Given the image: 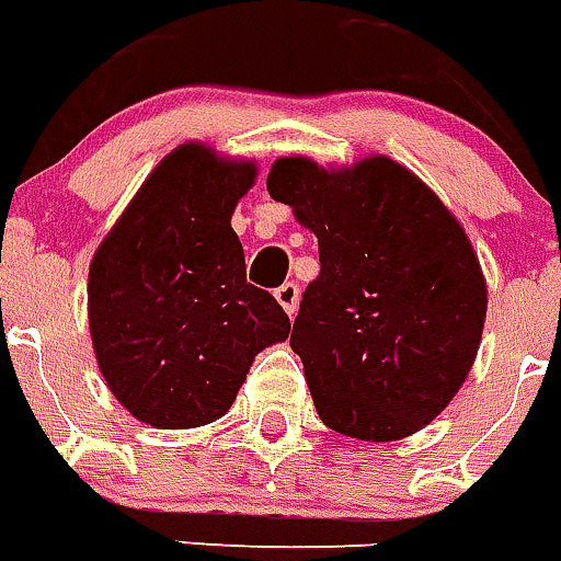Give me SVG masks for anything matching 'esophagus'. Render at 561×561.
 Returning <instances> with one entry per match:
<instances>
[{
  "mask_svg": "<svg viewBox=\"0 0 561 561\" xmlns=\"http://www.w3.org/2000/svg\"><path fill=\"white\" fill-rule=\"evenodd\" d=\"M275 298L289 316H295V312H298V301H301V289H298V284H293V280H286L284 286H277L275 289Z\"/></svg>",
  "mask_w": 561,
  "mask_h": 561,
  "instance_id": "1",
  "label": "esophagus"
}]
</instances>
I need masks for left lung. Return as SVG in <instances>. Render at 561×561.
<instances>
[{
  "mask_svg": "<svg viewBox=\"0 0 561 561\" xmlns=\"http://www.w3.org/2000/svg\"><path fill=\"white\" fill-rule=\"evenodd\" d=\"M272 199L318 237L293 351L318 416L358 440H400L458 393L481 344L486 284L446 205L397 161L324 170L277 159Z\"/></svg>",
  "mask_w": 561,
  "mask_h": 561,
  "instance_id": "8db88e82",
  "label": "left lung"
}]
</instances>
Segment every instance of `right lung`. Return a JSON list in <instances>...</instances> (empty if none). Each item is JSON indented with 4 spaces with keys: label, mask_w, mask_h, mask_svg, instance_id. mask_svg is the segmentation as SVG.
<instances>
[{
    "label": "right lung",
    "mask_w": 561,
    "mask_h": 561,
    "mask_svg": "<svg viewBox=\"0 0 561 561\" xmlns=\"http://www.w3.org/2000/svg\"><path fill=\"white\" fill-rule=\"evenodd\" d=\"M254 164L182 145L147 176L89 266V330L110 391L156 428L226 414L289 316L245 280L231 228Z\"/></svg>",
    "instance_id": "add662e5"
}]
</instances>
